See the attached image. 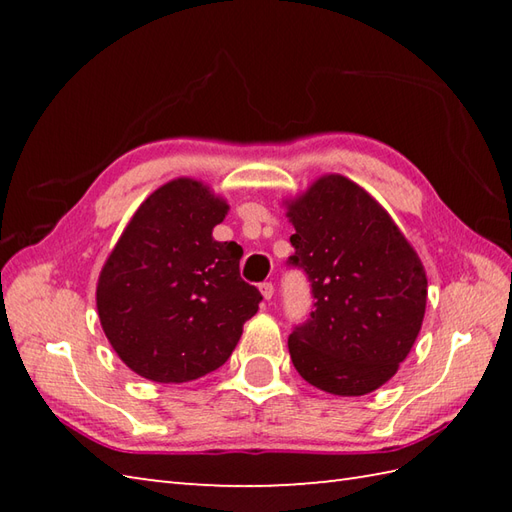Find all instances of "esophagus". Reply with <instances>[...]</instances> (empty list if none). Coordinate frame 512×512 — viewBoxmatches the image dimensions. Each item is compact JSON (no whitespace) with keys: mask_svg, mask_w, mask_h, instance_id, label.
I'll return each mask as SVG.
<instances>
[{"mask_svg":"<svg viewBox=\"0 0 512 512\" xmlns=\"http://www.w3.org/2000/svg\"><path fill=\"white\" fill-rule=\"evenodd\" d=\"M259 292H262V297H264L266 301H270V299H273V295H275V286L270 284V281H264V284L259 286Z\"/></svg>","mask_w":512,"mask_h":512,"instance_id":"obj_1","label":"esophagus"}]
</instances>
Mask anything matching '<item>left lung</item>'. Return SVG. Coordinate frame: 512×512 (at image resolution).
I'll return each mask as SVG.
<instances>
[{
    "label": "left lung",
    "instance_id": "1",
    "mask_svg": "<svg viewBox=\"0 0 512 512\" xmlns=\"http://www.w3.org/2000/svg\"><path fill=\"white\" fill-rule=\"evenodd\" d=\"M292 266L306 270L314 310L288 339L303 380L365 396L398 372L427 308V273L398 224L363 187L328 173L286 200Z\"/></svg>",
    "mask_w": 512,
    "mask_h": 512
}]
</instances>
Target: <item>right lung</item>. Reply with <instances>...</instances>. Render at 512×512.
Instances as JSON below:
<instances>
[{"label":"right lung","instance_id":"1","mask_svg":"<svg viewBox=\"0 0 512 512\" xmlns=\"http://www.w3.org/2000/svg\"><path fill=\"white\" fill-rule=\"evenodd\" d=\"M228 204L176 178L138 206L96 284L101 328L118 358L154 383H187L228 361L262 295L239 277L244 250L217 242Z\"/></svg>","mask_w":512,"mask_h":512}]
</instances>
